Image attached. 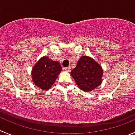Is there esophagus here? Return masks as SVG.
<instances>
[{
  "mask_svg": "<svg viewBox=\"0 0 135 135\" xmlns=\"http://www.w3.org/2000/svg\"><path fill=\"white\" fill-rule=\"evenodd\" d=\"M64 70H66V71H67V72H70V66H68V67L64 68Z\"/></svg>",
  "mask_w": 135,
  "mask_h": 135,
  "instance_id": "obj_1",
  "label": "esophagus"
}]
</instances>
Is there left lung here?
Masks as SVG:
<instances>
[{
  "mask_svg": "<svg viewBox=\"0 0 135 135\" xmlns=\"http://www.w3.org/2000/svg\"><path fill=\"white\" fill-rule=\"evenodd\" d=\"M70 74L80 89L91 91L102 84L103 69L92 58L82 56Z\"/></svg>",
  "mask_w": 135,
  "mask_h": 135,
  "instance_id": "obj_1",
  "label": "left lung"
}]
</instances>
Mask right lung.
Here are the masks:
<instances>
[{
    "label": "right lung",
    "instance_id": "add662e5",
    "mask_svg": "<svg viewBox=\"0 0 135 135\" xmlns=\"http://www.w3.org/2000/svg\"><path fill=\"white\" fill-rule=\"evenodd\" d=\"M61 70L62 67L59 62L52 61L47 56L41 57L32 68L33 82L37 87L47 90L54 84Z\"/></svg>",
    "mask_w": 135,
    "mask_h": 135
}]
</instances>
